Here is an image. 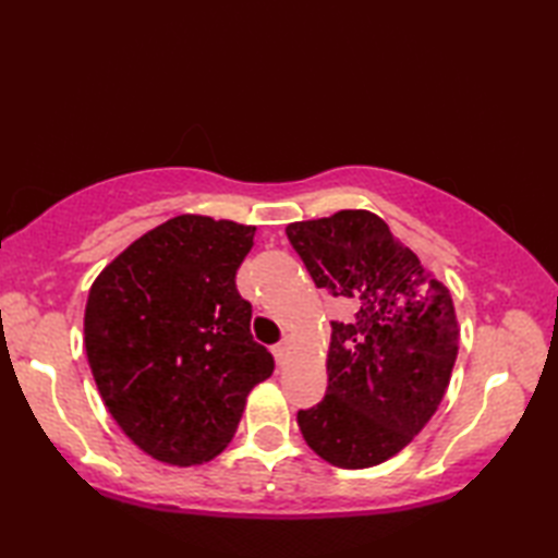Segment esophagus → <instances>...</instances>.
<instances>
[{
    "label": "esophagus",
    "instance_id": "esophagus-1",
    "mask_svg": "<svg viewBox=\"0 0 558 558\" xmlns=\"http://www.w3.org/2000/svg\"><path fill=\"white\" fill-rule=\"evenodd\" d=\"M270 350H272V357H276L278 364L286 362V357H288V342L286 340L278 342V345H272Z\"/></svg>",
    "mask_w": 558,
    "mask_h": 558
}]
</instances>
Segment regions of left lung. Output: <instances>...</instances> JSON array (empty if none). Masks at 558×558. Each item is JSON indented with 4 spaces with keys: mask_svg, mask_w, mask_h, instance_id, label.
<instances>
[{
    "mask_svg": "<svg viewBox=\"0 0 558 558\" xmlns=\"http://www.w3.org/2000/svg\"><path fill=\"white\" fill-rule=\"evenodd\" d=\"M316 288L352 314L330 322L328 388L298 424L330 465L362 470L396 456L432 420L458 357L450 292L369 210L288 225Z\"/></svg>",
    "mask_w": 558,
    "mask_h": 558,
    "instance_id": "1",
    "label": "left lung"
}]
</instances>
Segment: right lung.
Segmentation results:
<instances>
[{"label": "right lung", "mask_w": 558, "mask_h": 558, "mask_svg": "<svg viewBox=\"0 0 558 558\" xmlns=\"http://www.w3.org/2000/svg\"><path fill=\"white\" fill-rule=\"evenodd\" d=\"M254 232L177 216L126 246L88 292L93 378L114 422L156 460L186 468L216 458L248 390L272 374L234 282Z\"/></svg>", "instance_id": "obj_1"}]
</instances>
